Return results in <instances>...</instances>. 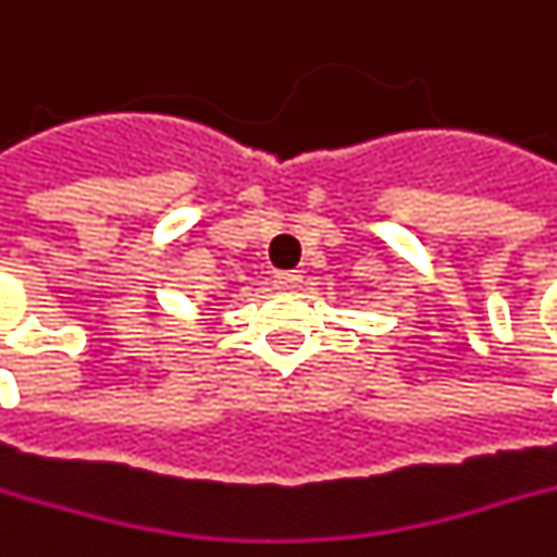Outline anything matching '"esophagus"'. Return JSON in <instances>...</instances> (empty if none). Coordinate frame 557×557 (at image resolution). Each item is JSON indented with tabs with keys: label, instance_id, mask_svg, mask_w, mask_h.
I'll use <instances>...</instances> for the list:
<instances>
[{
	"label": "esophagus",
	"instance_id": "esophagus-1",
	"mask_svg": "<svg viewBox=\"0 0 557 557\" xmlns=\"http://www.w3.org/2000/svg\"><path fill=\"white\" fill-rule=\"evenodd\" d=\"M304 285V275L300 272H278L275 275V288H282V292H297Z\"/></svg>",
	"mask_w": 557,
	"mask_h": 557
}]
</instances>
